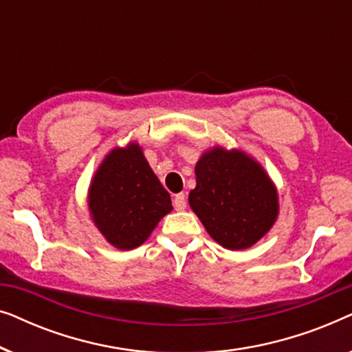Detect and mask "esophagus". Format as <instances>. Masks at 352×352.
<instances>
[{
  "instance_id": "1",
  "label": "esophagus",
  "mask_w": 352,
  "mask_h": 352,
  "mask_svg": "<svg viewBox=\"0 0 352 352\" xmlns=\"http://www.w3.org/2000/svg\"><path fill=\"white\" fill-rule=\"evenodd\" d=\"M186 204H187V200H186V195L184 194H176L175 195V200H173V205H175V208L177 210V211H182L186 208Z\"/></svg>"
}]
</instances>
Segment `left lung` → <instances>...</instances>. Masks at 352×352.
<instances>
[{
	"instance_id": "1",
	"label": "left lung",
	"mask_w": 352,
	"mask_h": 352,
	"mask_svg": "<svg viewBox=\"0 0 352 352\" xmlns=\"http://www.w3.org/2000/svg\"><path fill=\"white\" fill-rule=\"evenodd\" d=\"M190 208L206 232L229 250L256 243L277 218V192L266 173L243 152L216 147L195 166Z\"/></svg>"
}]
</instances>
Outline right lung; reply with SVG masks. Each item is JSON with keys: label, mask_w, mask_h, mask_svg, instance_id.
Listing matches in <instances>:
<instances>
[{"label": "right lung", "mask_w": 352, "mask_h": 352, "mask_svg": "<svg viewBox=\"0 0 352 352\" xmlns=\"http://www.w3.org/2000/svg\"><path fill=\"white\" fill-rule=\"evenodd\" d=\"M89 210L109 243L133 250L146 242L173 206L141 147L129 144L113 148L99 166L89 189Z\"/></svg>", "instance_id": "1"}]
</instances>
